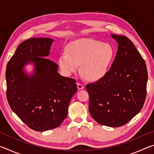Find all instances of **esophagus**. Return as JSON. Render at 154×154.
I'll return each instance as SVG.
<instances>
[{
    "instance_id": "1",
    "label": "esophagus",
    "mask_w": 154,
    "mask_h": 154,
    "mask_svg": "<svg viewBox=\"0 0 154 154\" xmlns=\"http://www.w3.org/2000/svg\"><path fill=\"white\" fill-rule=\"evenodd\" d=\"M77 85L78 90H82L83 88H84V85L82 84V83H79V82H77Z\"/></svg>"
}]
</instances>
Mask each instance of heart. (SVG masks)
<instances>
[{
	"label": "heart",
	"instance_id": "1",
	"mask_svg": "<svg viewBox=\"0 0 154 154\" xmlns=\"http://www.w3.org/2000/svg\"><path fill=\"white\" fill-rule=\"evenodd\" d=\"M115 49L109 43L93 38H82L70 43L67 52L58 58L62 72L69 76L79 69L83 76L91 81H98L105 76L115 57Z\"/></svg>",
	"mask_w": 154,
	"mask_h": 154
}]
</instances>
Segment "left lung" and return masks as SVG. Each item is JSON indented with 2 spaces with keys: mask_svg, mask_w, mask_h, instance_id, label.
Here are the masks:
<instances>
[{
  "mask_svg": "<svg viewBox=\"0 0 154 154\" xmlns=\"http://www.w3.org/2000/svg\"><path fill=\"white\" fill-rule=\"evenodd\" d=\"M118 43L110 70L103 79L85 85L89 111L98 123L119 127L139 113L147 94L145 62L128 38L111 35Z\"/></svg>",
  "mask_w": 154,
  "mask_h": 154,
  "instance_id": "left-lung-1",
  "label": "left lung"
}]
</instances>
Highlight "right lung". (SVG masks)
<instances>
[{
	"instance_id": "add662e5",
	"label": "right lung",
	"mask_w": 154,
	"mask_h": 154,
	"mask_svg": "<svg viewBox=\"0 0 154 154\" xmlns=\"http://www.w3.org/2000/svg\"><path fill=\"white\" fill-rule=\"evenodd\" d=\"M54 40L31 38L17 47L7 65V98L12 111L35 131L56 128L66 119L76 81L58 73V65L47 58ZM32 62L29 76L23 67Z\"/></svg>"
}]
</instances>
